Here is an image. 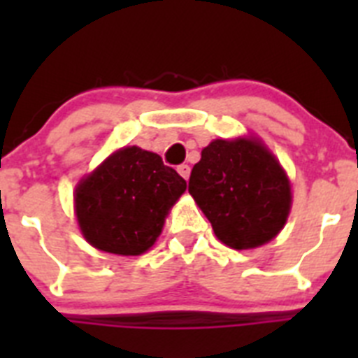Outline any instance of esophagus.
Instances as JSON below:
<instances>
[{
  "instance_id": "esophagus-1",
  "label": "esophagus",
  "mask_w": 358,
  "mask_h": 358,
  "mask_svg": "<svg viewBox=\"0 0 358 358\" xmlns=\"http://www.w3.org/2000/svg\"><path fill=\"white\" fill-rule=\"evenodd\" d=\"M177 172L181 173V177H185L186 181H188V177H189V166H188V164H181V166H177Z\"/></svg>"
}]
</instances>
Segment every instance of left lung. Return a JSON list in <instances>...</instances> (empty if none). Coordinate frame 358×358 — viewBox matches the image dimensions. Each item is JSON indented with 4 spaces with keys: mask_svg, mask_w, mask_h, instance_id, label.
<instances>
[{
    "mask_svg": "<svg viewBox=\"0 0 358 358\" xmlns=\"http://www.w3.org/2000/svg\"><path fill=\"white\" fill-rule=\"evenodd\" d=\"M189 195L227 248H260L283 229L292 204L290 181L260 140H213L202 148Z\"/></svg>",
    "mask_w": 358,
    "mask_h": 358,
    "instance_id": "8db88e82",
    "label": "left lung"
}]
</instances>
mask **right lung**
I'll list each match as a JSON object with an SVG mask.
<instances>
[{"mask_svg":"<svg viewBox=\"0 0 358 358\" xmlns=\"http://www.w3.org/2000/svg\"><path fill=\"white\" fill-rule=\"evenodd\" d=\"M186 181L157 154L140 147L113 152L75 188V215L93 248L138 256L156 243Z\"/></svg>","mask_w":358,"mask_h":358,"instance_id":"obj_1","label":"right lung"}]
</instances>
